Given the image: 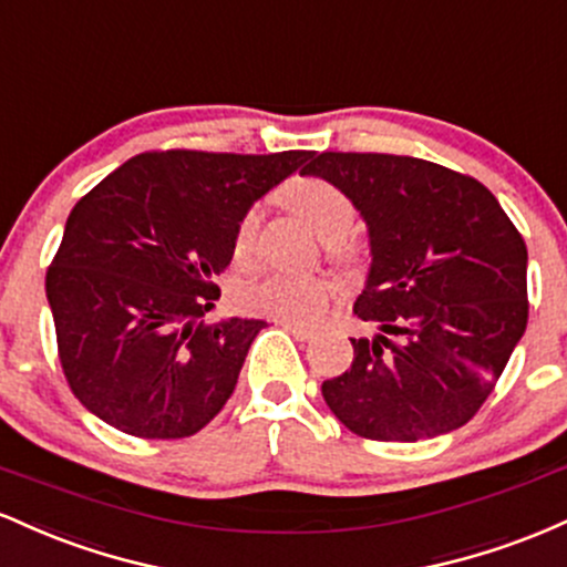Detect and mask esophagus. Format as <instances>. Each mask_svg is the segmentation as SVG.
Wrapping results in <instances>:
<instances>
[{
    "label": "esophagus",
    "mask_w": 567,
    "mask_h": 567,
    "mask_svg": "<svg viewBox=\"0 0 567 567\" xmlns=\"http://www.w3.org/2000/svg\"><path fill=\"white\" fill-rule=\"evenodd\" d=\"M279 328L288 330V333L292 338H298V341H311L315 338V333H311L309 328H301V324H292V322H279Z\"/></svg>",
    "instance_id": "obj_1"
}]
</instances>
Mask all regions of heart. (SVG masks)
<instances>
[{
    "instance_id": "1",
    "label": "heart",
    "mask_w": 567,
    "mask_h": 567,
    "mask_svg": "<svg viewBox=\"0 0 567 567\" xmlns=\"http://www.w3.org/2000/svg\"><path fill=\"white\" fill-rule=\"evenodd\" d=\"M285 199L292 210L301 216L306 224L315 229L317 237L324 243H336L354 224V205L347 197L343 188L324 178H296L285 188ZM258 229V210L250 207L243 218H239L237 229H234V258L245 264L252 256V243H256ZM333 256H341V247H330ZM330 298H333V285L320 277H290V275H266L247 282L239 290V303L243 309L252 315L271 317L279 322H298L311 324L322 317L328 309Z\"/></svg>"
}]
</instances>
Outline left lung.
Masks as SVG:
<instances>
[{
  "label": "left lung",
  "instance_id": "left-lung-1",
  "mask_svg": "<svg viewBox=\"0 0 567 567\" xmlns=\"http://www.w3.org/2000/svg\"><path fill=\"white\" fill-rule=\"evenodd\" d=\"M370 239L354 303L373 338H351L347 373L322 383L343 426L368 440L419 442L483 408L528 324V247L480 181L396 154H311Z\"/></svg>",
  "mask_w": 567,
  "mask_h": 567
}]
</instances>
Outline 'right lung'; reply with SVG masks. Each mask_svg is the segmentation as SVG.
<instances>
[{"instance_id":"right-lung-1","label":"right lung","mask_w":567,"mask_h":567,"mask_svg":"<svg viewBox=\"0 0 567 567\" xmlns=\"http://www.w3.org/2000/svg\"><path fill=\"white\" fill-rule=\"evenodd\" d=\"M311 152L171 148L76 202L44 279L58 357L90 413L143 440L192 437L226 405L264 320L205 324L234 229Z\"/></svg>"}]
</instances>
